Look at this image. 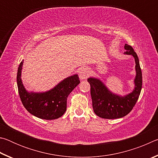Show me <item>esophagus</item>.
<instances>
[{"mask_svg":"<svg viewBox=\"0 0 158 158\" xmlns=\"http://www.w3.org/2000/svg\"><path fill=\"white\" fill-rule=\"evenodd\" d=\"M90 74V71L89 68L87 67H82V68H80L79 71V76L80 79H85L89 77Z\"/></svg>","mask_w":158,"mask_h":158,"instance_id":"1","label":"esophagus"}]
</instances>
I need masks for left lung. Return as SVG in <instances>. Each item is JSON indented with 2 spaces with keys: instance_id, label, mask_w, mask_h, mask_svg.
I'll return each mask as SVG.
<instances>
[{
  "instance_id": "8db88e82",
  "label": "left lung",
  "mask_w": 158,
  "mask_h": 158,
  "mask_svg": "<svg viewBox=\"0 0 158 158\" xmlns=\"http://www.w3.org/2000/svg\"><path fill=\"white\" fill-rule=\"evenodd\" d=\"M125 55L132 56L135 61L136 75L134 79L135 88L131 93L125 95L114 93L109 90L101 79L89 77L87 81L90 85L93 109L99 117L106 119H116L124 117L132 111L139 97L142 87V74L139 60L133 48L125 44Z\"/></svg>"
}]
</instances>
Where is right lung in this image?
<instances>
[{
	"mask_svg": "<svg viewBox=\"0 0 158 158\" xmlns=\"http://www.w3.org/2000/svg\"><path fill=\"white\" fill-rule=\"evenodd\" d=\"M23 64V60L18 68L17 82L21 102L26 110L41 119L53 120L62 116L66 111L68 95L80 83L78 74L66 77L47 91L29 92L21 79Z\"/></svg>",
	"mask_w": 158,
	"mask_h": 158,
	"instance_id": "add662e5",
	"label": "right lung"
}]
</instances>
